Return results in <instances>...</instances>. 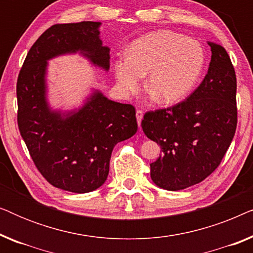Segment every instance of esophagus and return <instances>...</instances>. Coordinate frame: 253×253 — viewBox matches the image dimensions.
I'll use <instances>...</instances> for the list:
<instances>
[{
    "mask_svg": "<svg viewBox=\"0 0 253 253\" xmlns=\"http://www.w3.org/2000/svg\"><path fill=\"white\" fill-rule=\"evenodd\" d=\"M143 116H144V113H143V110L138 109L137 112H136V119H137V123H138V126H140L141 120H143Z\"/></svg>",
    "mask_w": 253,
    "mask_h": 253,
    "instance_id": "34e87169",
    "label": "esophagus"
}]
</instances>
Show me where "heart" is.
I'll use <instances>...</instances> for the list:
<instances>
[{"label": "heart", "instance_id": "heart-1", "mask_svg": "<svg viewBox=\"0 0 253 253\" xmlns=\"http://www.w3.org/2000/svg\"><path fill=\"white\" fill-rule=\"evenodd\" d=\"M205 65L198 41L172 31H157L134 40L129 55L117 58L114 74L121 93L139 89L148 75L146 88L162 105H175L196 87Z\"/></svg>", "mask_w": 253, "mask_h": 253}]
</instances>
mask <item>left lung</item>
I'll list each match as a JSON object with an SVG mask.
<instances>
[{
  "label": "left lung",
  "instance_id": "obj_1",
  "mask_svg": "<svg viewBox=\"0 0 253 253\" xmlns=\"http://www.w3.org/2000/svg\"><path fill=\"white\" fill-rule=\"evenodd\" d=\"M207 43L212 56L202 84L183 102L148 112L141 121L144 133L161 148L151 164V178L168 191L198 184L212 174L236 131L234 67L222 46Z\"/></svg>",
  "mask_w": 253,
  "mask_h": 253
}]
</instances>
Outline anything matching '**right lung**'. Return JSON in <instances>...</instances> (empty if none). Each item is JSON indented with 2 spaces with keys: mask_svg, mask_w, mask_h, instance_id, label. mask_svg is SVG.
<instances>
[{
  "mask_svg": "<svg viewBox=\"0 0 253 253\" xmlns=\"http://www.w3.org/2000/svg\"><path fill=\"white\" fill-rule=\"evenodd\" d=\"M100 22L57 24L41 34L27 54L17 81L18 127L44 178L65 191L86 193L106 182L115 145L137 132L131 105L91 88L81 106L63 110L48 100V61L81 55L108 71L110 48L100 38Z\"/></svg>",
  "mask_w": 253,
  "mask_h": 253,
  "instance_id": "obj_1",
  "label": "right lung"
}]
</instances>
